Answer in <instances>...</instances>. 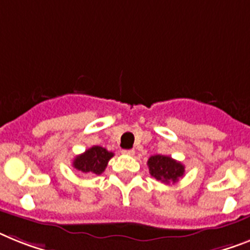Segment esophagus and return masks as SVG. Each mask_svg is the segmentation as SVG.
Listing matches in <instances>:
<instances>
[{"label":"esophagus","mask_w":250,"mask_h":250,"mask_svg":"<svg viewBox=\"0 0 250 250\" xmlns=\"http://www.w3.org/2000/svg\"><path fill=\"white\" fill-rule=\"evenodd\" d=\"M121 153L126 154V156H134L135 150H134V149H123V150H121Z\"/></svg>","instance_id":"esophagus-1"}]
</instances>
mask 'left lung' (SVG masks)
Wrapping results in <instances>:
<instances>
[{
  "instance_id": "1",
  "label": "left lung",
  "mask_w": 250,
  "mask_h": 250,
  "mask_svg": "<svg viewBox=\"0 0 250 250\" xmlns=\"http://www.w3.org/2000/svg\"><path fill=\"white\" fill-rule=\"evenodd\" d=\"M150 176L164 184H175L180 177L184 176V165L177 162L174 158L162 154L150 156L147 162Z\"/></svg>"
}]
</instances>
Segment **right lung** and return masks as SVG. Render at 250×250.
Segmentation results:
<instances>
[{"label":"right lung","instance_id":"1","mask_svg":"<svg viewBox=\"0 0 250 250\" xmlns=\"http://www.w3.org/2000/svg\"><path fill=\"white\" fill-rule=\"evenodd\" d=\"M113 157L112 152L100 146H93L84 153L76 156L73 161L74 168L86 175H101L106 170L108 161Z\"/></svg>","mask_w":250,"mask_h":250}]
</instances>
